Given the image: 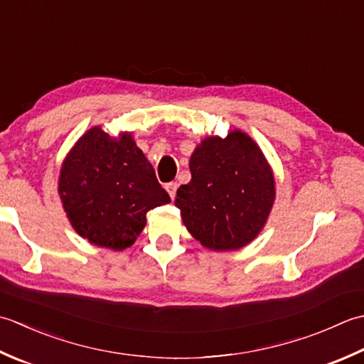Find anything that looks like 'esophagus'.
Listing matches in <instances>:
<instances>
[{"label": "esophagus", "instance_id": "obj_1", "mask_svg": "<svg viewBox=\"0 0 364 364\" xmlns=\"http://www.w3.org/2000/svg\"><path fill=\"white\" fill-rule=\"evenodd\" d=\"M166 191L169 193V196H171V199H174L176 198V191H177V183L176 182L166 183Z\"/></svg>", "mask_w": 364, "mask_h": 364}]
</instances>
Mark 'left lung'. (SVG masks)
<instances>
[{
  "mask_svg": "<svg viewBox=\"0 0 364 364\" xmlns=\"http://www.w3.org/2000/svg\"><path fill=\"white\" fill-rule=\"evenodd\" d=\"M191 181L176 205L188 232L207 250L247 247L262 231L275 203V177L261 147L242 130L207 136L190 157Z\"/></svg>",
  "mask_w": 364,
  "mask_h": 364,
  "instance_id": "obj_1",
  "label": "left lung"
}]
</instances>
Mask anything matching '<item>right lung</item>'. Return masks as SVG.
<instances>
[{"label": "right lung", "instance_id": "add662e5", "mask_svg": "<svg viewBox=\"0 0 364 364\" xmlns=\"http://www.w3.org/2000/svg\"><path fill=\"white\" fill-rule=\"evenodd\" d=\"M58 193L72 228L95 247L122 251L146 226V213L171 203L132 132L113 138L100 125L73 144Z\"/></svg>", "mask_w": 364, "mask_h": 364}]
</instances>
